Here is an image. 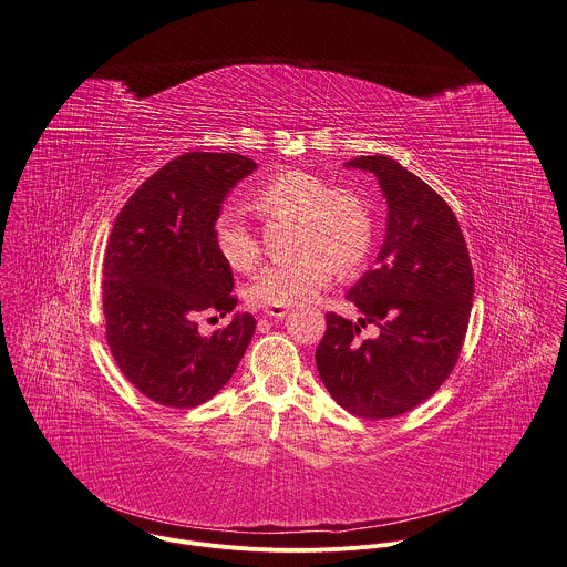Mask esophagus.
I'll return each instance as SVG.
<instances>
[{
  "label": "esophagus",
  "mask_w": 567,
  "mask_h": 567,
  "mask_svg": "<svg viewBox=\"0 0 567 567\" xmlns=\"http://www.w3.org/2000/svg\"><path fill=\"white\" fill-rule=\"evenodd\" d=\"M265 316H267V318H274V320H282V318L287 316V309H282V307H269V309H265Z\"/></svg>",
  "instance_id": "obj_1"
}]
</instances>
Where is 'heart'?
I'll list each match as a JSON object with an SVG mask.
<instances>
[{"label":"heart","instance_id":"obj_1","mask_svg":"<svg viewBox=\"0 0 567 567\" xmlns=\"http://www.w3.org/2000/svg\"><path fill=\"white\" fill-rule=\"evenodd\" d=\"M262 217H291L293 256L269 262L247 289L256 307H293L313 298L336 267L352 271L365 260L374 240V219L368 202L346 188H333L309 171H285L269 177L251 197ZM217 249L236 271H249L260 258L256 231L243 210L224 208L215 221Z\"/></svg>","mask_w":567,"mask_h":567}]
</instances>
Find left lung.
<instances>
[{
	"label": "left lung",
	"instance_id": "8db88e82",
	"mask_svg": "<svg viewBox=\"0 0 567 567\" xmlns=\"http://www.w3.org/2000/svg\"><path fill=\"white\" fill-rule=\"evenodd\" d=\"M346 168L372 173L388 204L377 269L346 293L357 322L327 313L316 350L331 396L354 416L392 419L430 399L457 361L471 305L473 269L447 202L388 155H361ZM380 336L359 341L360 327Z\"/></svg>",
	"mask_w": 567,
	"mask_h": 567
}]
</instances>
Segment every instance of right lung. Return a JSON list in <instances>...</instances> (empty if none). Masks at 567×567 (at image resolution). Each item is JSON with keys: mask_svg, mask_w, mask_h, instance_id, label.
Segmentation results:
<instances>
[{"mask_svg": "<svg viewBox=\"0 0 567 567\" xmlns=\"http://www.w3.org/2000/svg\"><path fill=\"white\" fill-rule=\"evenodd\" d=\"M254 171L238 153H186L151 175L115 219L103 262L107 343L124 377L159 405L213 399L256 331L251 313L234 311L231 269L215 240L227 195ZM202 312L235 316L204 337Z\"/></svg>", "mask_w": 567, "mask_h": 567, "instance_id": "obj_1", "label": "right lung"}]
</instances>
